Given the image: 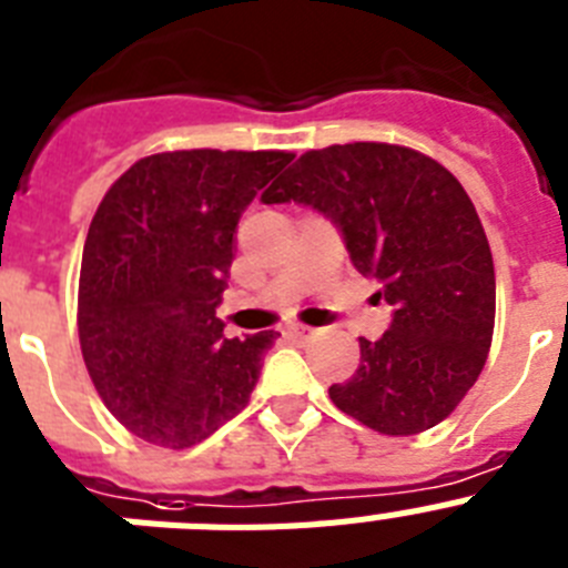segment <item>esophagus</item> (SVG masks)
Wrapping results in <instances>:
<instances>
[{
	"label": "esophagus",
	"mask_w": 568,
	"mask_h": 568,
	"mask_svg": "<svg viewBox=\"0 0 568 568\" xmlns=\"http://www.w3.org/2000/svg\"><path fill=\"white\" fill-rule=\"evenodd\" d=\"M288 334L297 339H312L317 334V328H308V325H288Z\"/></svg>",
	"instance_id": "obj_1"
}]
</instances>
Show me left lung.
<instances>
[{"label": "left lung", "instance_id": "1", "mask_svg": "<svg viewBox=\"0 0 568 568\" xmlns=\"http://www.w3.org/2000/svg\"><path fill=\"white\" fill-rule=\"evenodd\" d=\"M332 220L354 268L394 308L359 339L352 379L328 388L339 412L379 434L437 426L480 377L495 332V263L455 174L412 148L352 142L305 151L263 194Z\"/></svg>", "mask_w": 568, "mask_h": 568}]
</instances>
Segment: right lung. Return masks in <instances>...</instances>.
Listing matches in <instances>:
<instances>
[{
	"label": "right lung",
	"mask_w": 568,
	"mask_h": 568,
	"mask_svg": "<svg viewBox=\"0 0 568 568\" xmlns=\"http://www.w3.org/2000/svg\"><path fill=\"white\" fill-rule=\"evenodd\" d=\"M285 151H171L134 162L93 214L79 274V345L108 412L189 448L248 406L277 332L229 339L236 223Z\"/></svg>",
	"instance_id": "right-lung-1"
}]
</instances>
